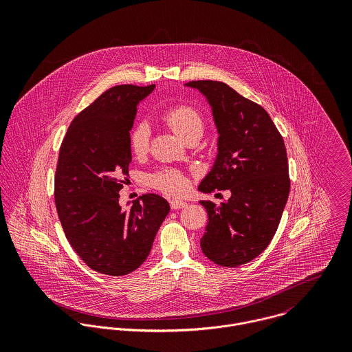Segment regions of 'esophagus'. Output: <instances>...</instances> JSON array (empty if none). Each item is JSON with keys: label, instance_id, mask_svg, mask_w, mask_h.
I'll return each instance as SVG.
<instances>
[{"label": "esophagus", "instance_id": "1", "mask_svg": "<svg viewBox=\"0 0 352 352\" xmlns=\"http://www.w3.org/2000/svg\"><path fill=\"white\" fill-rule=\"evenodd\" d=\"M184 207H187L186 201H177V199L170 201V208H173V210H179V208H184Z\"/></svg>", "mask_w": 352, "mask_h": 352}]
</instances>
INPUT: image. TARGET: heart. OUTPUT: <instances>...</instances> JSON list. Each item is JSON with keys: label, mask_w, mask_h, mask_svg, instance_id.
<instances>
[{"label": "heart", "mask_w": 352, "mask_h": 352, "mask_svg": "<svg viewBox=\"0 0 352 352\" xmlns=\"http://www.w3.org/2000/svg\"><path fill=\"white\" fill-rule=\"evenodd\" d=\"M162 120L182 140H186L187 137L194 134L201 135L204 127L201 111L190 104H177L168 108L162 113ZM149 126L144 122L134 124L129 133V146L131 153L134 155H144L149 149ZM149 180L154 188L168 195H182L188 187V182L184 173L170 168L151 173Z\"/></svg>", "instance_id": "b5f03b06"}]
</instances>
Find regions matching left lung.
<instances>
[{
	"label": "left lung",
	"mask_w": 352,
	"mask_h": 352,
	"mask_svg": "<svg viewBox=\"0 0 352 352\" xmlns=\"http://www.w3.org/2000/svg\"><path fill=\"white\" fill-rule=\"evenodd\" d=\"M212 107L218 154L199 191L230 190L217 206L201 201L208 221L201 239L207 258L237 267L257 257L271 243L290 192L285 141L267 111L225 82L190 81Z\"/></svg>",
	"instance_id": "8db88e82"
}]
</instances>
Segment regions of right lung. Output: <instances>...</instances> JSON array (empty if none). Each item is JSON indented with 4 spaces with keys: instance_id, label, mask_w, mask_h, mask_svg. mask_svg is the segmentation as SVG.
Listing matches in <instances>:
<instances>
[{
    "instance_id": "obj_1",
    "label": "right lung",
    "mask_w": 352,
    "mask_h": 352,
    "mask_svg": "<svg viewBox=\"0 0 352 352\" xmlns=\"http://www.w3.org/2000/svg\"><path fill=\"white\" fill-rule=\"evenodd\" d=\"M154 85H116L82 109L60 144L55 169L56 212L72 248L94 271L122 276L149 256L170 207L162 197L142 195L131 208L119 204L131 151L129 133L137 104Z\"/></svg>"
}]
</instances>
